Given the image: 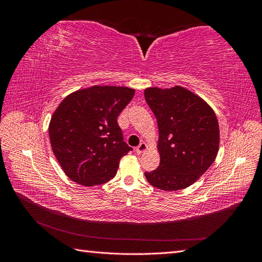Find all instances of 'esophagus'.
<instances>
[{
	"label": "esophagus",
	"instance_id": "34e87169",
	"mask_svg": "<svg viewBox=\"0 0 262 262\" xmlns=\"http://www.w3.org/2000/svg\"><path fill=\"white\" fill-rule=\"evenodd\" d=\"M146 148H147V145L144 143V142H141L140 145L136 148V152L138 154H141V153H143Z\"/></svg>",
	"mask_w": 262,
	"mask_h": 262
}]
</instances>
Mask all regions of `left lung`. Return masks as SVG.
I'll list each match as a JSON object with an SVG mask.
<instances>
[{"instance_id": "left-lung-1", "label": "left lung", "mask_w": 262, "mask_h": 262, "mask_svg": "<svg viewBox=\"0 0 262 262\" xmlns=\"http://www.w3.org/2000/svg\"><path fill=\"white\" fill-rule=\"evenodd\" d=\"M144 97L156 117L161 162L145 177L153 187L176 191L191 186L219 152L220 128L213 109L201 97L175 86L148 87Z\"/></svg>"}]
</instances>
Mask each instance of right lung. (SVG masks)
Returning <instances> with one entry per match:
<instances>
[{
  "label": "right lung",
  "mask_w": 262,
  "mask_h": 262,
  "mask_svg": "<svg viewBox=\"0 0 262 262\" xmlns=\"http://www.w3.org/2000/svg\"><path fill=\"white\" fill-rule=\"evenodd\" d=\"M134 93L129 87L95 85L70 94L55 109L50 143L71 180L91 187L116 176L121 157L132 150L117 119Z\"/></svg>",
  "instance_id": "right-lung-1"
}]
</instances>
